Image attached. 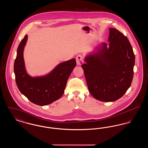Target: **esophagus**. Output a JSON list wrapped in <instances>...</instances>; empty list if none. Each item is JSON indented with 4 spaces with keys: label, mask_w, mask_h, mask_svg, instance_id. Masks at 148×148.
Masks as SVG:
<instances>
[{
    "label": "esophagus",
    "mask_w": 148,
    "mask_h": 148,
    "mask_svg": "<svg viewBox=\"0 0 148 148\" xmlns=\"http://www.w3.org/2000/svg\"><path fill=\"white\" fill-rule=\"evenodd\" d=\"M76 62L78 65H82L84 63V57L82 55H77L76 57Z\"/></svg>",
    "instance_id": "esophagus-1"
}]
</instances>
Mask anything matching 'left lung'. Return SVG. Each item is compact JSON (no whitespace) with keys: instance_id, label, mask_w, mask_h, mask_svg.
Listing matches in <instances>:
<instances>
[{"instance_id":"1","label":"left lung","mask_w":148,"mask_h":148,"mask_svg":"<svg viewBox=\"0 0 148 148\" xmlns=\"http://www.w3.org/2000/svg\"><path fill=\"white\" fill-rule=\"evenodd\" d=\"M109 48L103 42L99 51L87 56L82 65L88 90L94 98L106 102L122 97L130 86L135 56L128 39L119 30L109 28Z\"/></svg>"}]
</instances>
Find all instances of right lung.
Segmentation results:
<instances>
[{"mask_svg": "<svg viewBox=\"0 0 148 148\" xmlns=\"http://www.w3.org/2000/svg\"><path fill=\"white\" fill-rule=\"evenodd\" d=\"M27 38L28 35H25L17 49L14 65L16 84L21 94L32 103L38 106L48 105L63 95L67 80L75 67L76 60L72 59L59 64L45 76L31 77L25 71L23 59Z\"/></svg>", "mask_w": 148, "mask_h": 148, "instance_id": "obj_1", "label": "right lung"}]
</instances>
